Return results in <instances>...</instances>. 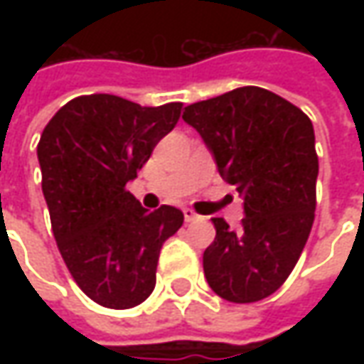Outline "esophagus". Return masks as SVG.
<instances>
[{
  "mask_svg": "<svg viewBox=\"0 0 364 364\" xmlns=\"http://www.w3.org/2000/svg\"><path fill=\"white\" fill-rule=\"evenodd\" d=\"M184 218H186V223H196V220H200V215H196L192 208H184Z\"/></svg>",
  "mask_w": 364,
  "mask_h": 364,
  "instance_id": "obj_1",
  "label": "esophagus"
}]
</instances>
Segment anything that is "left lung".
<instances>
[{
    "label": "left lung",
    "mask_w": 364,
    "mask_h": 364,
    "mask_svg": "<svg viewBox=\"0 0 364 364\" xmlns=\"http://www.w3.org/2000/svg\"><path fill=\"white\" fill-rule=\"evenodd\" d=\"M220 178L243 196L241 229L213 218L217 237L203 255L213 291L235 304L259 301L284 286L310 237L316 210L314 127L275 92L239 87L184 109Z\"/></svg>",
    "instance_id": "obj_1"
}]
</instances>
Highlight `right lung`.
<instances>
[{"mask_svg":"<svg viewBox=\"0 0 364 364\" xmlns=\"http://www.w3.org/2000/svg\"><path fill=\"white\" fill-rule=\"evenodd\" d=\"M182 103L141 107L117 95H82L58 109L38 144L52 232L77 286L127 310L156 286L160 249L184 223L164 204L149 213L125 188L172 132Z\"/></svg>","mask_w":364,"mask_h":364,"instance_id":"add662e5","label":"right lung"}]
</instances>
